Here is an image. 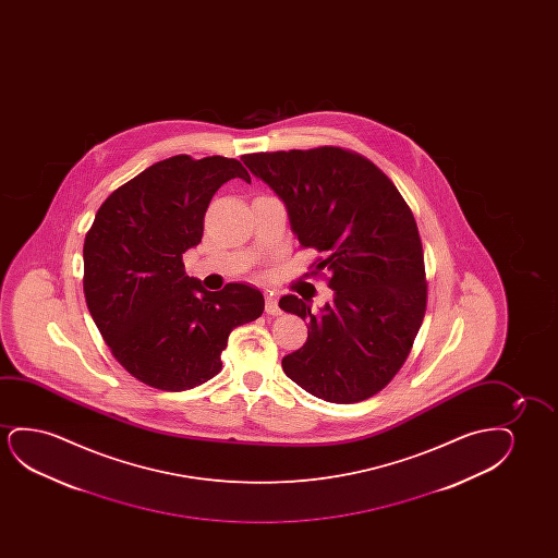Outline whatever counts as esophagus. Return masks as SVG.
<instances>
[{
    "mask_svg": "<svg viewBox=\"0 0 558 558\" xmlns=\"http://www.w3.org/2000/svg\"><path fill=\"white\" fill-rule=\"evenodd\" d=\"M265 313L270 314V316L282 314L280 306H278V299L272 293H267V298H265Z\"/></svg>",
    "mask_w": 558,
    "mask_h": 558,
    "instance_id": "1",
    "label": "esophagus"
}]
</instances>
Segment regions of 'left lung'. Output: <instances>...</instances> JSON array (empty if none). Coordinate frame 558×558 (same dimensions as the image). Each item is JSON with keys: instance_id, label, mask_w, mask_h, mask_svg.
Instances as JSON below:
<instances>
[{"instance_id": "left-lung-1", "label": "left lung", "mask_w": 558, "mask_h": 558, "mask_svg": "<svg viewBox=\"0 0 558 558\" xmlns=\"http://www.w3.org/2000/svg\"><path fill=\"white\" fill-rule=\"evenodd\" d=\"M282 199L303 247L322 253L333 301L286 295L280 308L308 322L306 343L283 356L291 381L313 397L352 404L398 374L427 308L425 260L412 209L381 169L339 146L244 154Z\"/></svg>"}]
</instances>
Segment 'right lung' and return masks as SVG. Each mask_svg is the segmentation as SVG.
<instances>
[{"label":"right lung","instance_id":"add662e5","mask_svg":"<svg viewBox=\"0 0 558 558\" xmlns=\"http://www.w3.org/2000/svg\"><path fill=\"white\" fill-rule=\"evenodd\" d=\"M236 177L252 181L234 158L171 156L116 189L85 234L87 308L114 359L154 389H194L219 374L230 331L265 308L252 286L207 291L184 272L209 202Z\"/></svg>","mask_w":558,"mask_h":558}]
</instances>
